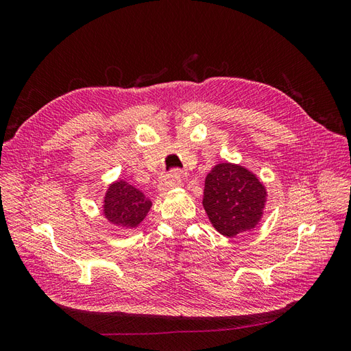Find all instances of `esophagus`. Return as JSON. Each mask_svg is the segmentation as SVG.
<instances>
[{
	"instance_id": "34e87169",
	"label": "esophagus",
	"mask_w": 351,
	"mask_h": 351,
	"mask_svg": "<svg viewBox=\"0 0 351 351\" xmlns=\"http://www.w3.org/2000/svg\"><path fill=\"white\" fill-rule=\"evenodd\" d=\"M180 184H182V178H180V176L176 171H171L169 174H167L164 178H161V182H159L158 187H159V190H161V192H167V190L178 187Z\"/></svg>"
}]
</instances>
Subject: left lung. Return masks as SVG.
Here are the masks:
<instances>
[{
    "label": "left lung",
    "mask_w": 351,
    "mask_h": 351,
    "mask_svg": "<svg viewBox=\"0 0 351 351\" xmlns=\"http://www.w3.org/2000/svg\"><path fill=\"white\" fill-rule=\"evenodd\" d=\"M267 189L247 168L217 164L205 180L204 208L214 228L226 237L252 231L263 215Z\"/></svg>",
    "instance_id": "obj_1"
}]
</instances>
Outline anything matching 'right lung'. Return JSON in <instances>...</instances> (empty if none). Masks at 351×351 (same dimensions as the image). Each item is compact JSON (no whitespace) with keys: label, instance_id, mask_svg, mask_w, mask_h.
Returning <instances> with one entry per match:
<instances>
[{"label":"right lung","instance_id":"right-lung-1","mask_svg":"<svg viewBox=\"0 0 351 351\" xmlns=\"http://www.w3.org/2000/svg\"><path fill=\"white\" fill-rule=\"evenodd\" d=\"M151 206L152 202L141 190L124 180H117L105 193L102 214L111 224L124 230H133L139 227Z\"/></svg>","mask_w":351,"mask_h":351}]
</instances>
